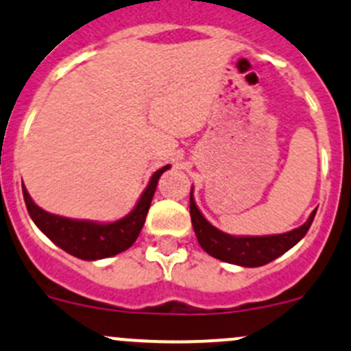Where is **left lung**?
<instances>
[{
  "label": "left lung",
  "instance_id": "left-lung-1",
  "mask_svg": "<svg viewBox=\"0 0 351 351\" xmlns=\"http://www.w3.org/2000/svg\"><path fill=\"white\" fill-rule=\"evenodd\" d=\"M193 190L190 191V217L198 243L206 254L223 263L242 265V267H259L278 259L284 252L296 245L306 235L315 220L316 210L309 215L301 227L279 235H264V237H234L213 227L197 208L193 200Z\"/></svg>",
  "mask_w": 351,
  "mask_h": 351
}]
</instances>
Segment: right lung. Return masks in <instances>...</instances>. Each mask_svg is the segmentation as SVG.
<instances>
[{
  "label": "right lung",
  "mask_w": 351,
  "mask_h": 351,
  "mask_svg": "<svg viewBox=\"0 0 351 351\" xmlns=\"http://www.w3.org/2000/svg\"><path fill=\"white\" fill-rule=\"evenodd\" d=\"M169 165L158 169L149 180V185L143 191L138 205L134 206L129 215L124 219L117 220L112 223H95L87 222V220H72L65 217L53 215V213L45 212L35 205V202L29 198L27 188L23 186V198L27 204V210L35 222L36 227L50 239L51 242L57 243L60 249L72 256L79 257L84 261H97L112 257L116 254L124 252L129 249L138 239L143 225H145L147 210H149L151 200L156 191V185L160 176L163 175Z\"/></svg>",
  "instance_id": "1"
}]
</instances>
